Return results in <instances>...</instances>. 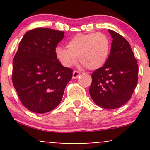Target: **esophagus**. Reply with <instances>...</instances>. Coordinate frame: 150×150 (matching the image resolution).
I'll list each match as a JSON object with an SVG mask.
<instances>
[{
  "label": "esophagus",
  "instance_id": "obj_1",
  "mask_svg": "<svg viewBox=\"0 0 150 150\" xmlns=\"http://www.w3.org/2000/svg\"><path fill=\"white\" fill-rule=\"evenodd\" d=\"M79 75H80V72H79V71L75 70L73 72V73H72V78H73V79H75V78H78V77L79 76Z\"/></svg>",
  "mask_w": 150,
  "mask_h": 150
}]
</instances>
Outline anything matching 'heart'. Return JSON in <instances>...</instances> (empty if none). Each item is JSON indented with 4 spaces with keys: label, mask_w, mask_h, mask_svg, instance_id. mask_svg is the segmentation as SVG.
<instances>
[{
    "label": "heart",
    "mask_w": 150,
    "mask_h": 150,
    "mask_svg": "<svg viewBox=\"0 0 150 150\" xmlns=\"http://www.w3.org/2000/svg\"><path fill=\"white\" fill-rule=\"evenodd\" d=\"M110 48V40L104 33H79L67 42V49L56 48L55 55L64 67L70 68L75 65L78 57L80 62L88 69H95L106 62Z\"/></svg>",
    "instance_id": "obj_1"
}]
</instances>
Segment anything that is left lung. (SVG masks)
<instances>
[{"mask_svg":"<svg viewBox=\"0 0 150 150\" xmlns=\"http://www.w3.org/2000/svg\"><path fill=\"white\" fill-rule=\"evenodd\" d=\"M109 32L113 38L110 53L104 65L92 73L89 93L95 104L112 110L131 98L138 82L139 67L127 40L113 30Z\"/></svg>","mask_w":150,"mask_h":150,"instance_id":"left-lung-1","label":"left lung"}]
</instances>
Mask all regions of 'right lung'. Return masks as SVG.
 <instances>
[{"label":"right lung","instance_id":"right-lung-1","mask_svg":"<svg viewBox=\"0 0 150 150\" xmlns=\"http://www.w3.org/2000/svg\"><path fill=\"white\" fill-rule=\"evenodd\" d=\"M63 31L38 28L27 32L13 59L12 83L22 104L30 111L46 113L61 102L73 70L57 60L55 49Z\"/></svg>","mask_w":150,"mask_h":150}]
</instances>
